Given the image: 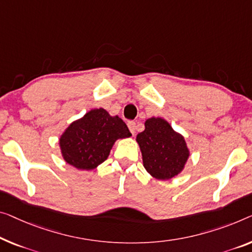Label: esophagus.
I'll return each instance as SVG.
<instances>
[{"instance_id": "1", "label": "esophagus", "mask_w": 252, "mask_h": 252, "mask_svg": "<svg viewBox=\"0 0 252 252\" xmlns=\"http://www.w3.org/2000/svg\"><path fill=\"white\" fill-rule=\"evenodd\" d=\"M127 126H129V130L131 131V133L134 134V132H136V122L130 121L127 123Z\"/></svg>"}]
</instances>
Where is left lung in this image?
I'll list each match as a JSON object with an SVG mask.
<instances>
[{
    "label": "left lung",
    "instance_id": "left-lung-1",
    "mask_svg": "<svg viewBox=\"0 0 252 252\" xmlns=\"http://www.w3.org/2000/svg\"><path fill=\"white\" fill-rule=\"evenodd\" d=\"M136 140L144 167L155 179L170 180L180 174L190 156L182 134L162 118L146 120L145 130L138 133Z\"/></svg>",
    "mask_w": 252,
    "mask_h": 252
}]
</instances>
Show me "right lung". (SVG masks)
<instances>
[{
	"label": "right lung",
	"mask_w": 252,
	"mask_h": 252,
	"mask_svg": "<svg viewBox=\"0 0 252 252\" xmlns=\"http://www.w3.org/2000/svg\"><path fill=\"white\" fill-rule=\"evenodd\" d=\"M129 129L118 115L94 108L76 120L60 137L62 157L78 170H94L107 159L118 139L129 138Z\"/></svg>",
	"instance_id": "1"
}]
</instances>
